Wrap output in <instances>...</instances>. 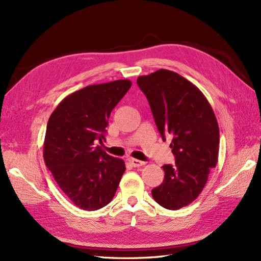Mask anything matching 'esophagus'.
<instances>
[{
  "instance_id": "34e87169",
  "label": "esophagus",
  "mask_w": 261,
  "mask_h": 261,
  "mask_svg": "<svg viewBox=\"0 0 261 261\" xmlns=\"http://www.w3.org/2000/svg\"><path fill=\"white\" fill-rule=\"evenodd\" d=\"M128 161H129V163L133 165L134 168H139V167H141V165L145 164L144 161H140V160H137V159H133V158L128 159Z\"/></svg>"
}]
</instances>
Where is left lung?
I'll return each instance as SVG.
<instances>
[{"instance_id":"1","label":"left lung","mask_w":261,"mask_h":261,"mask_svg":"<svg viewBox=\"0 0 261 261\" xmlns=\"http://www.w3.org/2000/svg\"><path fill=\"white\" fill-rule=\"evenodd\" d=\"M137 85L163 141L172 137L175 156V165L162 167L163 183L152 189V197L165 209L186 207L200 195L218 162L220 132L215 112L194 84L172 70L139 76Z\"/></svg>"}]
</instances>
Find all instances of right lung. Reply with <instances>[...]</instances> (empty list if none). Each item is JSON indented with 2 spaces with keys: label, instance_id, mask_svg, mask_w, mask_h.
Listing matches in <instances>:
<instances>
[{
  "label": "right lung",
  "instance_id": "obj_1",
  "mask_svg": "<svg viewBox=\"0 0 261 261\" xmlns=\"http://www.w3.org/2000/svg\"><path fill=\"white\" fill-rule=\"evenodd\" d=\"M130 86L128 80L87 86L63 99L49 118L43 159L78 208L98 210L115 195L125 163L94 143L106 140L110 114Z\"/></svg>",
  "mask_w": 261,
  "mask_h": 261
}]
</instances>
